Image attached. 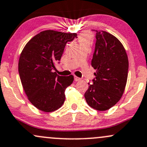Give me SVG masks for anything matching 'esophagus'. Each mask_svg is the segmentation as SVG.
I'll use <instances>...</instances> for the list:
<instances>
[{
    "mask_svg": "<svg viewBox=\"0 0 147 147\" xmlns=\"http://www.w3.org/2000/svg\"><path fill=\"white\" fill-rule=\"evenodd\" d=\"M74 78H75V81H81V79L79 78V77H77V76H75V77H74Z\"/></svg>",
    "mask_w": 147,
    "mask_h": 147,
    "instance_id": "1",
    "label": "esophagus"
}]
</instances>
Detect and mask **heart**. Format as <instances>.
<instances>
[{
	"label": "heart",
	"instance_id": "1",
	"mask_svg": "<svg viewBox=\"0 0 147 147\" xmlns=\"http://www.w3.org/2000/svg\"><path fill=\"white\" fill-rule=\"evenodd\" d=\"M78 40L80 45H90L92 40V35L89 32H84L79 35Z\"/></svg>",
	"mask_w": 147,
	"mask_h": 147
}]
</instances>
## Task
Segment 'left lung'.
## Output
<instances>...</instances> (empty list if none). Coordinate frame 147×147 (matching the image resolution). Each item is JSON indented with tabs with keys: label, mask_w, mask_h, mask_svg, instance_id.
Masks as SVG:
<instances>
[{
	"label": "left lung",
	"mask_w": 147,
	"mask_h": 147,
	"mask_svg": "<svg viewBox=\"0 0 147 147\" xmlns=\"http://www.w3.org/2000/svg\"><path fill=\"white\" fill-rule=\"evenodd\" d=\"M96 31V44L92 66L96 70L93 84L84 96L88 105L98 111L110 109L124 92L129 61L123 45L116 37L104 31Z\"/></svg>",
	"instance_id": "1"
}]
</instances>
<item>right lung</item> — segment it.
Here are the masks:
<instances>
[{
  "mask_svg": "<svg viewBox=\"0 0 147 147\" xmlns=\"http://www.w3.org/2000/svg\"><path fill=\"white\" fill-rule=\"evenodd\" d=\"M77 38L75 33L47 30L35 35L23 49L18 62L21 83L28 99L40 110L53 112L63 104L65 90L74 77L57 75L55 63L61 59L67 42Z\"/></svg>",
  "mask_w": 147,
  "mask_h": 147,
  "instance_id": "right-lung-1",
  "label": "right lung"
}]
</instances>
